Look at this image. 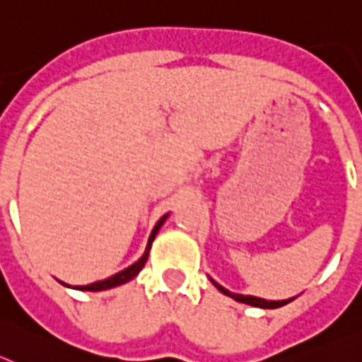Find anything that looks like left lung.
<instances>
[{
    "instance_id": "8db88e82",
    "label": "left lung",
    "mask_w": 362,
    "mask_h": 362,
    "mask_svg": "<svg viewBox=\"0 0 362 362\" xmlns=\"http://www.w3.org/2000/svg\"><path fill=\"white\" fill-rule=\"evenodd\" d=\"M213 284L218 288L220 291L224 295H229V297H233L235 300H238V303H244V304H251V306H259V308H269V310H273V308H281L284 306V304L291 303L293 298H288V300H264V298H259V297H251V295H235L231 293V291H228L226 288H222L220 284H216L215 281H211Z\"/></svg>"
}]
</instances>
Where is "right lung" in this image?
Wrapping results in <instances>:
<instances>
[{
  "mask_svg": "<svg viewBox=\"0 0 362 362\" xmlns=\"http://www.w3.org/2000/svg\"><path fill=\"white\" fill-rule=\"evenodd\" d=\"M168 218V215L162 216V218L156 222L155 229H153V233H151L149 240H147V247H146V253L142 255V259L138 260V262H134L133 266H129V268H125L124 272L116 273V275L109 276V279H103V281H98V282H93V284H87V286H74L76 290H83V291H102V290H109V288H115V286H120L124 284V282L131 281V279H134V276L138 275V272L146 266L147 262V257H149V250H151V244H153V240H155L156 233H158V229L162 228L163 220Z\"/></svg>",
  "mask_w": 362,
  "mask_h": 362,
  "instance_id": "add662e5",
  "label": "right lung"
}]
</instances>
